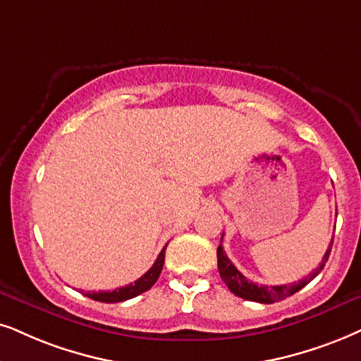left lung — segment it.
I'll list each match as a JSON object with an SVG mask.
<instances>
[{"label": "left lung", "instance_id": "left-lung-1", "mask_svg": "<svg viewBox=\"0 0 361 361\" xmlns=\"http://www.w3.org/2000/svg\"><path fill=\"white\" fill-rule=\"evenodd\" d=\"M223 238V236H221ZM331 246H333V238L330 241V246H328L325 257H323L320 267L314 270L312 275L305 280H300L298 283H291V285H276V286H267V285H257V283L248 281L246 278L241 275L238 271V268L235 267L233 263L230 262L226 257L225 250L220 243L216 250V257H218V271H220L221 280L226 283V286L230 288L231 293H235L236 296L243 300H250V302H258V303H275V302H281L285 300L286 296L296 293L298 290H302L308 281H312L314 276L318 275L325 267V263L328 262V257L331 253Z\"/></svg>", "mask_w": 361, "mask_h": 361}]
</instances>
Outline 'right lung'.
<instances>
[{
    "label": "right lung",
    "mask_w": 361,
    "mask_h": 361,
    "mask_svg": "<svg viewBox=\"0 0 361 361\" xmlns=\"http://www.w3.org/2000/svg\"><path fill=\"white\" fill-rule=\"evenodd\" d=\"M165 248L161 250V253L158 255L157 262L153 263V267L145 273L143 276L138 278L135 283H130V285L121 286V288H115L113 291H88L86 296L91 300H97V302H103V303H118V302H125V300L135 298L152 288V286L157 283L159 273L163 270V263H165Z\"/></svg>",
    "instance_id": "right-lung-1"
}]
</instances>
